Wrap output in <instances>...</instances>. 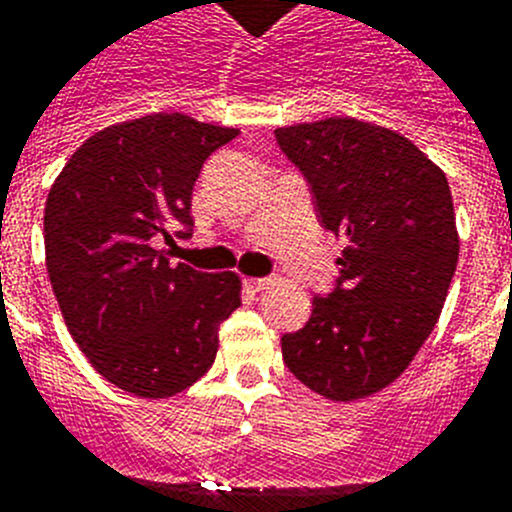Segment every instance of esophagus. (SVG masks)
<instances>
[{
  "mask_svg": "<svg viewBox=\"0 0 512 512\" xmlns=\"http://www.w3.org/2000/svg\"><path fill=\"white\" fill-rule=\"evenodd\" d=\"M270 278H244V286L252 288V291H262V288L270 286Z\"/></svg>",
  "mask_w": 512,
  "mask_h": 512,
  "instance_id": "34e87169",
  "label": "esophagus"
}]
</instances>
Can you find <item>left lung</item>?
<instances>
[{"label":"left lung","mask_w":512,"mask_h":512,"mask_svg":"<svg viewBox=\"0 0 512 512\" xmlns=\"http://www.w3.org/2000/svg\"><path fill=\"white\" fill-rule=\"evenodd\" d=\"M324 229L348 247L330 296L283 335V361L332 402L371 397L410 366L441 317L459 262L448 180L410 139L355 118L275 128Z\"/></svg>","instance_id":"1"}]
</instances>
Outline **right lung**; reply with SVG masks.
<instances>
[{"mask_svg":"<svg viewBox=\"0 0 512 512\" xmlns=\"http://www.w3.org/2000/svg\"><path fill=\"white\" fill-rule=\"evenodd\" d=\"M237 128L154 113L97 131L53 182L46 268L64 322L100 376L133 397H175L213 366L219 327L242 304L237 273L159 252L193 226L201 167ZM188 231H175L185 237Z\"/></svg>","mask_w":512,"mask_h":512,"instance_id":"1","label":"right lung"}]
</instances>
